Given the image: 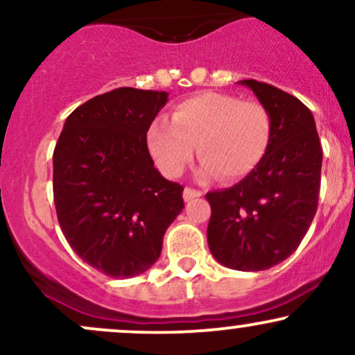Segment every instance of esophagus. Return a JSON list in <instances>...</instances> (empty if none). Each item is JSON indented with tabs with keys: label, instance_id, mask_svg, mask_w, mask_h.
Wrapping results in <instances>:
<instances>
[{
	"label": "esophagus",
	"instance_id": "esophagus-1",
	"mask_svg": "<svg viewBox=\"0 0 355 355\" xmlns=\"http://www.w3.org/2000/svg\"><path fill=\"white\" fill-rule=\"evenodd\" d=\"M202 195H203V191L190 189V187H185V190H183V200L190 202V200H193V198L202 197Z\"/></svg>",
	"mask_w": 355,
	"mask_h": 355
}]
</instances>
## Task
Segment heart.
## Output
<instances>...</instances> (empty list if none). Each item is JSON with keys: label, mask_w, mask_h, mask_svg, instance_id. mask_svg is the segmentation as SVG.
<instances>
[{"label": "heart", "mask_w": 355, "mask_h": 355, "mask_svg": "<svg viewBox=\"0 0 355 355\" xmlns=\"http://www.w3.org/2000/svg\"><path fill=\"white\" fill-rule=\"evenodd\" d=\"M272 118L260 101L223 93H200L180 101L170 123L157 118L146 133L148 152L158 168L178 177L197 146L203 177L235 182L252 173L267 155Z\"/></svg>", "instance_id": "b5f03b06"}]
</instances>
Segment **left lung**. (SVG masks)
<instances>
[{"mask_svg":"<svg viewBox=\"0 0 355 355\" xmlns=\"http://www.w3.org/2000/svg\"><path fill=\"white\" fill-rule=\"evenodd\" d=\"M272 118V140L260 165L230 189L209 191L207 240L222 266L267 270L291 257L317 211L322 146L312 112L272 85L242 80Z\"/></svg>","mask_w":355,"mask_h":355,"instance_id":"left-lung-1","label":"left lung"}]
</instances>
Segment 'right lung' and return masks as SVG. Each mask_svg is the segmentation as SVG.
<instances>
[{
	"label": "right lung",
	"mask_w": 355,
	"mask_h": 355,
	"mask_svg": "<svg viewBox=\"0 0 355 355\" xmlns=\"http://www.w3.org/2000/svg\"><path fill=\"white\" fill-rule=\"evenodd\" d=\"M166 92L116 88L78 107L53 152V197L64 239L113 279L144 274L183 210V187L155 168L146 132Z\"/></svg>",
	"instance_id": "1"
}]
</instances>
